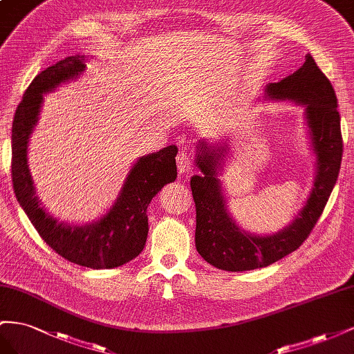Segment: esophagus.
Wrapping results in <instances>:
<instances>
[{
	"label": "esophagus",
	"instance_id": "1",
	"mask_svg": "<svg viewBox=\"0 0 354 354\" xmlns=\"http://www.w3.org/2000/svg\"><path fill=\"white\" fill-rule=\"evenodd\" d=\"M176 165H178L179 174H185V171H188V169H191V165L193 163H191V157L185 149L180 151V153L176 156Z\"/></svg>",
	"mask_w": 354,
	"mask_h": 354
}]
</instances>
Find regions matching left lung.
Returning <instances> with one entry per match:
<instances>
[{"label": "left lung", "mask_w": 354, "mask_h": 354, "mask_svg": "<svg viewBox=\"0 0 354 354\" xmlns=\"http://www.w3.org/2000/svg\"><path fill=\"white\" fill-rule=\"evenodd\" d=\"M271 99H289L304 106L313 151L317 158L315 188L290 225L271 236H254L240 230L227 210L218 179L222 151L205 140L197 145L196 163L201 175L191 178L196 203V248L209 264L227 271L267 267L297 250L315 228L334 189L341 167L342 136L337 96L330 82L306 56L294 74L267 86Z\"/></svg>", "instance_id": "left-lung-1"}]
</instances>
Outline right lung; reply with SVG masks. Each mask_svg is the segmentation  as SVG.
Here are the masks:
<instances>
[{
  "label": "right lung",
  "mask_w": 354,
  "mask_h": 354,
  "mask_svg": "<svg viewBox=\"0 0 354 354\" xmlns=\"http://www.w3.org/2000/svg\"><path fill=\"white\" fill-rule=\"evenodd\" d=\"M86 69V57L68 56L41 71L17 105L12 127V180L16 198L38 234L57 255L88 268H115L144 250L148 236L147 207L166 184L176 179L178 148L169 145L140 157L130 170L115 203L88 225L57 222L39 206L28 169V142L38 121L43 95Z\"/></svg>",
  "instance_id": "1"
}]
</instances>
